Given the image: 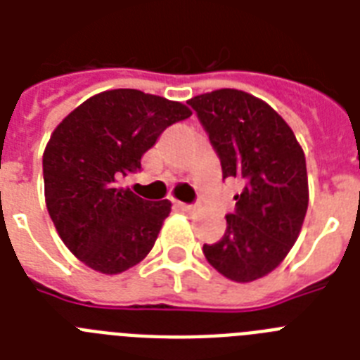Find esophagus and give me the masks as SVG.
<instances>
[{"instance_id":"1","label":"esophagus","mask_w":360,"mask_h":360,"mask_svg":"<svg viewBox=\"0 0 360 360\" xmlns=\"http://www.w3.org/2000/svg\"><path fill=\"white\" fill-rule=\"evenodd\" d=\"M177 207H179L181 211H185V213H198V211H200V205H192V203L177 202Z\"/></svg>"}]
</instances>
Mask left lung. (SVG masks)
Wrapping results in <instances>:
<instances>
[{"label":"left lung","mask_w":360,"mask_h":360,"mask_svg":"<svg viewBox=\"0 0 360 360\" xmlns=\"http://www.w3.org/2000/svg\"><path fill=\"white\" fill-rule=\"evenodd\" d=\"M220 158L222 177L243 191L226 231L203 245L207 262L233 282H252L284 262L308 209L307 160L293 130L262 98L217 89L186 101Z\"/></svg>","instance_id":"1"}]
</instances>
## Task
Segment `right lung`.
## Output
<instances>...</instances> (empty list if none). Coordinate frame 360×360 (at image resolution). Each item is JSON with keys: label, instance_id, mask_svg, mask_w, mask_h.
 I'll return each mask as SVG.
<instances>
[{"label": "right lung", "instance_id": "right-lung-1", "mask_svg": "<svg viewBox=\"0 0 360 360\" xmlns=\"http://www.w3.org/2000/svg\"><path fill=\"white\" fill-rule=\"evenodd\" d=\"M191 115L175 101L112 89L56 127L42 155L46 207L65 246L87 267L120 274L151 252L172 203L141 200L117 181L141 168L164 129Z\"/></svg>", "mask_w": 360, "mask_h": 360}]
</instances>
